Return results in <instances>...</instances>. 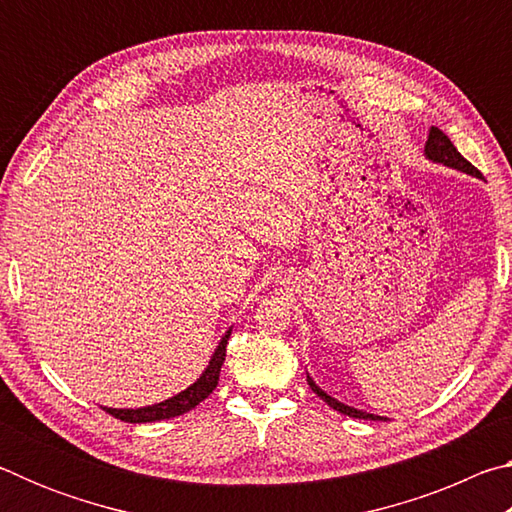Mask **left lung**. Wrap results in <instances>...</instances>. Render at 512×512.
<instances>
[{"label": "left lung", "instance_id": "left-lung-1", "mask_svg": "<svg viewBox=\"0 0 512 512\" xmlns=\"http://www.w3.org/2000/svg\"><path fill=\"white\" fill-rule=\"evenodd\" d=\"M424 153H427V158L433 160V162H443V164H447V167H454L458 171L472 173V176H481V171L476 169L472 162H467L463 155L456 151V146L452 144V140H449V137L443 131H440L438 126H431L429 140H427V144H424ZM307 381H309L311 391H314L327 406H332L334 411H339L343 415H350V418H359V420H381L379 415H372V413H366V411H357V409H352V406H345L341 402H336L334 397H329L327 393L320 391V388L309 377H307Z\"/></svg>", "mask_w": 512, "mask_h": 512}]
</instances>
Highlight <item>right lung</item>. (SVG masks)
<instances>
[{
	"mask_svg": "<svg viewBox=\"0 0 512 512\" xmlns=\"http://www.w3.org/2000/svg\"><path fill=\"white\" fill-rule=\"evenodd\" d=\"M230 332L223 336V341L216 348L214 357L210 361V366L203 372V377L196 381L194 386H189L187 391H183L171 400L162 402V404H153L146 406V409H103L106 413H110L112 418H117L121 422H131V424H140V422H155V420H167V418H176V415H183L187 411L196 409L207 395H210L216 384H219V375H221V366L225 359V345H228Z\"/></svg>",
	"mask_w": 512,
	"mask_h": 512,
	"instance_id": "obj_1",
	"label": "right lung"
}]
</instances>
